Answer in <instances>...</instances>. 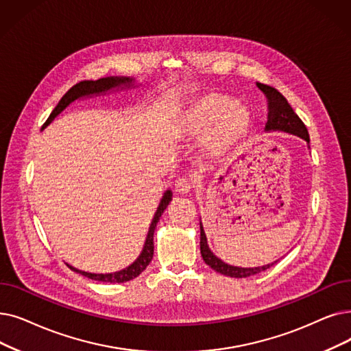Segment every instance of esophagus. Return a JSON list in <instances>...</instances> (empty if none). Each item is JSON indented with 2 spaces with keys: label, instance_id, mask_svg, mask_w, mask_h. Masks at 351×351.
I'll list each match as a JSON object with an SVG mask.
<instances>
[{
  "label": "esophagus",
  "instance_id": "1",
  "mask_svg": "<svg viewBox=\"0 0 351 351\" xmlns=\"http://www.w3.org/2000/svg\"><path fill=\"white\" fill-rule=\"evenodd\" d=\"M193 180L191 176H180L175 182V191L179 193H186L192 189Z\"/></svg>",
  "mask_w": 351,
  "mask_h": 351
}]
</instances>
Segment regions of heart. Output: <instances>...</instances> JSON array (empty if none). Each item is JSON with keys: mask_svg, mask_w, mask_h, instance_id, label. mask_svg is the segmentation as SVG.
<instances>
[{"mask_svg": "<svg viewBox=\"0 0 351 351\" xmlns=\"http://www.w3.org/2000/svg\"><path fill=\"white\" fill-rule=\"evenodd\" d=\"M248 125V113L225 96H208L196 101L188 113V126L195 132L212 128V141L218 146L234 142Z\"/></svg>", "mask_w": 351, "mask_h": 351, "instance_id": "heart-1", "label": "heart"}]
</instances>
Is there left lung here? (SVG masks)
I'll use <instances>...</instances> for the list:
<instances>
[{"label":"left lung","instance_id":"1","mask_svg":"<svg viewBox=\"0 0 351 351\" xmlns=\"http://www.w3.org/2000/svg\"><path fill=\"white\" fill-rule=\"evenodd\" d=\"M256 87L260 88L265 99H267V106H268V116H267V125L265 130H284L293 134H298L300 138L306 139L310 142V136L306 125L302 123V120L298 117V114L293 110L291 106L287 101V99L280 93V91L272 87L269 84L264 83H256ZM201 254L205 264H208L212 269H215L219 274H223V276L232 277V278H245L255 276V274H260L268 268H271L276 263L264 265V267H255V268H239V267H232L228 265L223 261H221L219 258L213 255L208 247L206 237L204 232V226L201 223Z\"/></svg>","mask_w":351,"mask_h":351}]
</instances>
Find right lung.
Listing matches in <instances>:
<instances>
[{
    "instance_id": "obj_1",
    "label": "right lung",
    "mask_w": 351,
    "mask_h": 351,
    "mask_svg": "<svg viewBox=\"0 0 351 351\" xmlns=\"http://www.w3.org/2000/svg\"><path fill=\"white\" fill-rule=\"evenodd\" d=\"M129 83H132V80L128 79V77L126 79L125 77H121V79H119V77H104V79H99V80H84V82L74 84L67 91V93L62 97V100L58 101V104L56 106L54 110L49 116V119L45 120V123L43 125V128L49 126L53 121V119L57 114L62 113L67 108V106L71 101H74L75 99H79L82 96H90V95L101 93V91H106V90H109L112 87H116V86H120V84H129ZM171 199H172V192L166 191L163 197H162L160 204H159V208L155 213L154 221H152V223H150L143 251L139 255L138 260H136L130 267L121 269V271H117V272H113V274H91V272H84V271H80V269H75V268L69 265L70 269L82 274V276L90 278V280L100 281V282H126V281H130V280L138 277L139 274H142L146 269V267L152 261V258H154V232H155V228H156V223L159 222V218L162 217L163 210L166 209L167 205H169Z\"/></svg>"
}]
</instances>
